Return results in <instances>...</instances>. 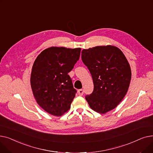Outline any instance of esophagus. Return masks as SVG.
I'll return each mask as SVG.
<instances>
[{
	"instance_id": "34e87169",
	"label": "esophagus",
	"mask_w": 153,
	"mask_h": 153,
	"mask_svg": "<svg viewBox=\"0 0 153 153\" xmlns=\"http://www.w3.org/2000/svg\"><path fill=\"white\" fill-rule=\"evenodd\" d=\"M77 93H78L79 95H82L83 94H84V90L83 89H79V90H78Z\"/></svg>"
}]
</instances>
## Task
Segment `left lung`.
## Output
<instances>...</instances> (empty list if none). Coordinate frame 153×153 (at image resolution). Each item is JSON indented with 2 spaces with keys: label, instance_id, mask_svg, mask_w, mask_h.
Wrapping results in <instances>:
<instances>
[{
  "label": "left lung",
  "instance_id": "8db88e82",
  "mask_svg": "<svg viewBox=\"0 0 153 153\" xmlns=\"http://www.w3.org/2000/svg\"><path fill=\"white\" fill-rule=\"evenodd\" d=\"M81 56L93 79V92L85 96L90 107L102 114L114 109L131 81V68L125 56L118 48L107 45L83 50Z\"/></svg>",
  "mask_w": 153,
  "mask_h": 153
}]
</instances>
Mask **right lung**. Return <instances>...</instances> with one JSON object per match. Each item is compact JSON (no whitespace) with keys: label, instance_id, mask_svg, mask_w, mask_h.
<instances>
[{"label":"right lung","instance_id":"right-lung-1","mask_svg":"<svg viewBox=\"0 0 153 153\" xmlns=\"http://www.w3.org/2000/svg\"><path fill=\"white\" fill-rule=\"evenodd\" d=\"M81 48L50 47L43 50L32 67L30 84L38 105L48 114L61 116L68 111L76 90L68 75L79 60Z\"/></svg>","mask_w":153,"mask_h":153}]
</instances>
